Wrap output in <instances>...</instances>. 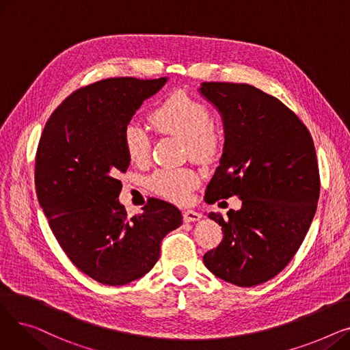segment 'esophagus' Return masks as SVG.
<instances>
[{
    "label": "esophagus",
    "mask_w": 350,
    "mask_h": 350,
    "mask_svg": "<svg viewBox=\"0 0 350 350\" xmlns=\"http://www.w3.org/2000/svg\"><path fill=\"white\" fill-rule=\"evenodd\" d=\"M200 218H201V214H200V213H197V211H193V210H186V211H183V219H185L186 223L198 221Z\"/></svg>",
    "instance_id": "obj_1"
}]
</instances>
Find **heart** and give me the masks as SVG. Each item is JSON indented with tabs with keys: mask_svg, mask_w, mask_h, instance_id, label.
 Masks as SVG:
<instances>
[{
	"mask_svg": "<svg viewBox=\"0 0 350 350\" xmlns=\"http://www.w3.org/2000/svg\"><path fill=\"white\" fill-rule=\"evenodd\" d=\"M150 120L157 132L185 140L190 156L197 161L211 163L221 154L224 136L213 124L210 109L185 92L165 98L153 110ZM123 144L133 163L142 165L150 160V136L137 122L126 124ZM198 183V176L187 169H159L147 178L153 193L178 204L187 203Z\"/></svg>",
	"mask_w": 350,
	"mask_h": 350,
	"instance_id": "1",
	"label": "heart"
}]
</instances>
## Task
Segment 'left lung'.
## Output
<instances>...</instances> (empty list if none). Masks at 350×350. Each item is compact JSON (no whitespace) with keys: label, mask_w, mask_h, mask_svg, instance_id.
Returning <instances> with one entry per match:
<instances>
[{"label":"left lung","mask_w":350,"mask_h":350,"mask_svg":"<svg viewBox=\"0 0 350 350\" xmlns=\"http://www.w3.org/2000/svg\"><path fill=\"white\" fill-rule=\"evenodd\" d=\"M198 90L221 113L226 133L204 200H243L228 218L208 214L223 241L203 261L230 284L260 285L289 264L314 219L321 190L315 144L299 118L258 88L203 82Z\"/></svg>","instance_id":"8db88e82"}]
</instances>
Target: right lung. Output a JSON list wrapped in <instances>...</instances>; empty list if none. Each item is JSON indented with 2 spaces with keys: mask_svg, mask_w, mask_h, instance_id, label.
I'll list each match as a JSON object with an SVG mask.
<instances>
[{
  "mask_svg": "<svg viewBox=\"0 0 350 350\" xmlns=\"http://www.w3.org/2000/svg\"><path fill=\"white\" fill-rule=\"evenodd\" d=\"M167 78H110L69 95L48 119L35 157L36 197L61 248L78 269L105 285L142 278L161 240L181 226L177 207L150 198L129 217L119 173L129 167L123 132L143 100Z\"/></svg>",
  "mask_w": 350,
  "mask_h": 350,
  "instance_id": "obj_1",
  "label": "right lung"
}]
</instances>
